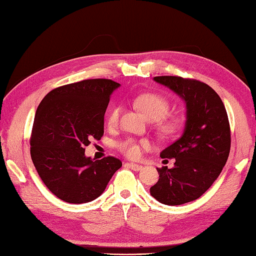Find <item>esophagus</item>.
I'll list each match as a JSON object with an SVG mask.
<instances>
[{
  "instance_id": "34e87169",
  "label": "esophagus",
  "mask_w": 256,
  "mask_h": 256,
  "mask_svg": "<svg viewBox=\"0 0 256 256\" xmlns=\"http://www.w3.org/2000/svg\"><path fill=\"white\" fill-rule=\"evenodd\" d=\"M127 167H129L130 169H132L134 171H140L142 169V166L141 164H132V162H127L126 164Z\"/></svg>"
}]
</instances>
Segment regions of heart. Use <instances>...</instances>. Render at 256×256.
Returning a JSON list of instances; mask_svg holds the SVG:
<instances>
[{"label": "heart", "instance_id": "b5f03b06", "mask_svg": "<svg viewBox=\"0 0 256 256\" xmlns=\"http://www.w3.org/2000/svg\"><path fill=\"white\" fill-rule=\"evenodd\" d=\"M136 106L146 115L150 120H156V126L158 130L164 136H170L178 130L181 124V120L178 117H172V118H164L168 114L170 108V103L167 98L164 96L148 92L138 96L134 99ZM122 113V106L116 104L110 108L106 116V122L110 127H114L120 120ZM117 148L124 155H126L131 160H136L141 157L143 150L150 148V142L146 140H136L134 138H128L118 143Z\"/></svg>", "mask_w": 256, "mask_h": 256}]
</instances>
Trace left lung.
<instances>
[{
    "instance_id": "obj_1",
    "label": "left lung",
    "mask_w": 256,
    "mask_h": 256,
    "mask_svg": "<svg viewBox=\"0 0 256 256\" xmlns=\"http://www.w3.org/2000/svg\"><path fill=\"white\" fill-rule=\"evenodd\" d=\"M186 103L183 134L164 148L162 158H176L174 168H157L160 178L150 195L168 206L194 202L216 181L230 150V127L223 101L204 82L180 76H156Z\"/></svg>"
}]
</instances>
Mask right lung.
<instances>
[{"label":"right lung","instance_id":"obj_1","mask_svg":"<svg viewBox=\"0 0 256 256\" xmlns=\"http://www.w3.org/2000/svg\"><path fill=\"white\" fill-rule=\"evenodd\" d=\"M118 87L112 80H84L52 89L40 103L30 138L31 158L47 188L64 202H92L122 167L113 156L99 160L85 156V146L104 132V114Z\"/></svg>","mask_w":256,"mask_h":256}]
</instances>
